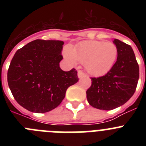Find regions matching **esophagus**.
I'll return each instance as SVG.
<instances>
[{"instance_id":"34e87169","label":"esophagus","mask_w":146,"mask_h":146,"mask_svg":"<svg viewBox=\"0 0 146 146\" xmlns=\"http://www.w3.org/2000/svg\"><path fill=\"white\" fill-rule=\"evenodd\" d=\"M84 75H85V73L82 72V71H81V70L78 71V72H77V76H78V77H79V78H82V77H83Z\"/></svg>"}]
</instances>
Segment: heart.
I'll use <instances>...</instances> for the list:
<instances>
[{
	"label": "heart",
	"instance_id": "b5f03b06",
	"mask_svg": "<svg viewBox=\"0 0 146 146\" xmlns=\"http://www.w3.org/2000/svg\"><path fill=\"white\" fill-rule=\"evenodd\" d=\"M64 56L72 65L78 62L86 64L89 74L99 77L113 68L118 56V48L112 42L86 41L78 44L73 50L66 47Z\"/></svg>",
	"mask_w": 146,
	"mask_h": 146
}]
</instances>
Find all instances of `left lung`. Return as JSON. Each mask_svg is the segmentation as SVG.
<instances>
[{"instance_id":"8db88e82","label":"left lung","mask_w":146,"mask_h":146,"mask_svg":"<svg viewBox=\"0 0 146 146\" xmlns=\"http://www.w3.org/2000/svg\"><path fill=\"white\" fill-rule=\"evenodd\" d=\"M118 57L110 71L104 76L91 77L86 91L90 105L110 110L123 105L133 96L139 79V66L130 45L115 38Z\"/></svg>"}]
</instances>
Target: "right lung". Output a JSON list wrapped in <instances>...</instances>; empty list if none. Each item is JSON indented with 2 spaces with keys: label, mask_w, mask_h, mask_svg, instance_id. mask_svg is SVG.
Wrapping results in <instances>:
<instances>
[{
  "label": "right lung",
  "mask_w": 146,
  "mask_h": 146,
  "mask_svg": "<svg viewBox=\"0 0 146 146\" xmlns=\"http://www.w3.org/2000/svg\"><path fill=\"white\" fill-rule=\"evenodd\" d=\"M64 42L36 39L15 54L7 73L13 96L23 108L43 113L57 108L69 86L78 81L77 72H64L59 63Z\"/></svg>",
  "instance_id": "add662e5"
}]
</instances>
